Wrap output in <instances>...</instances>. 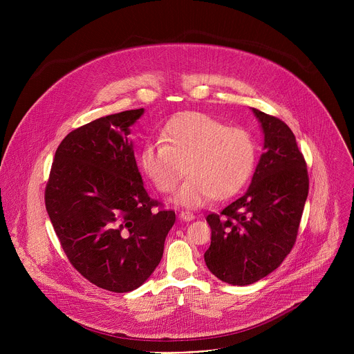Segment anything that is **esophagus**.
I'll use <instances>...</instances> for the list:
<instances>
[{"label":"esophagus","instance_id":"1","mask_svg":"<svg viewBox=\"0 0 354 354\" xmlns=\"http://www.w3.org/2000/svg\"><path fill=\"white\" fill-rule=\"evenodd\" d=\"M179 217H180V220H183V221H192V220H194V216H193V213H190V212H180V213H179Z\"/></svg>","mask_w":354,"mask_h":354}]
</instances>
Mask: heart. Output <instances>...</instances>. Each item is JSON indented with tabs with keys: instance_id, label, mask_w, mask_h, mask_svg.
<instances>
[{
	"instance_id": "heart-1",
	"label": "heart",
	"mask_w": 354,
	"mask_h": 354,
	"mask_svg": "<svg viewBox=\"0 0 354 354\" xmlns=\"http://www.w3.org/2000/svg\"><path fill=\"white\" fill-rule=\"evenodd\" d=\"M255 161L257 144L248 130L228 127L200 112L171 119L164 127L162 141L145 142L138 156L141 171L162 193L172 192L189 172L172 198L187 209H200L214 197L228 198L238 193Z\"/></svg>"
}]
</instances>
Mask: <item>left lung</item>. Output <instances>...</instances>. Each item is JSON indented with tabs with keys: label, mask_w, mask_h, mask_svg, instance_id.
<instances>
[{
	"label": "left lung",
	"mask_w": 354,
	"mask_h": 354,
	"mask_svg": "<svg viewBox=\"0 0 354 354\" xmlns=\"http://www.w3.org/2000/svg\"><path fill=\"white\" fill-rule=\"evenodd\" d=\"M252 112L265 134V153L248 190L206 218L212 228L206 265L232 286L255 283L281 265L295 243L310 187L307 164L290 127L255 108Z\"/></svg>",
	"instance_id": "left-lung-1"
}]
</instances>
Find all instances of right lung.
<instances>
[{
	"instance_id": "right-lung-1",
	"label": "right lung",
	"mask_w": 354,
	"mask_h": 354,
	"mask_svg": "<svg viewBox=\"0 0 354 354\" xmlns=\"http://www.w3.org/2000/svg\"><path fill=\"white\" fill-rule=\"evenodd\" d=\"M144 109L99 118L60 142L46 210L70 263L115 292L140 287L160 265L175 212L144 189L129 141Z\"/></svg>"
}]
</instances>
